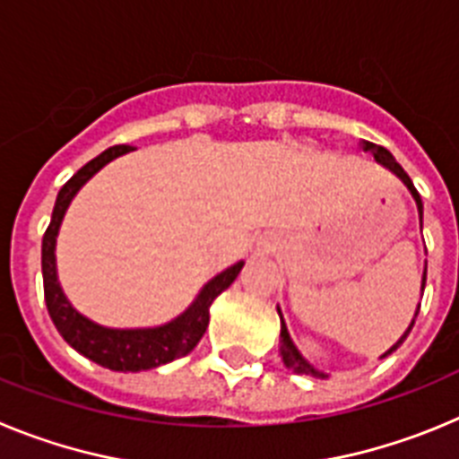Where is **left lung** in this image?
I'll list each match as a JSON object with an SVG mask.
<instances>
[{
    "label": "left lung",
    "instance_id": "8db88e82",
    "mask_svg": "<svg viewBox=\"0 0 459 459\" xmlns=\"http://www.w3.org/2000/svg\"><path fill=\"white\" fill-rule=\"evenodd\" d=\"M363 149H366V152H375V160H377V163H381V165H384V168H388V169H391V172H395L397 177H400V179H403L404 184H407V188L411 190V195H413V200H416V204H419L420 221H423V202H420L419 190L413 188L411 179H409V174L403 169V165L397 163V160H395V158H393V153L388 152V149L377 147V144H372V142H366V144H363ZM425 275H428V273H423V287H425ZM419 310H420V306H419ZM419 310H416V317H419ZM413 322H416V319H413ZM413 322H411V326H413ZM411 326H409L407 331H404L403 338L397 340L395 347H391V350H388L384 356H388L393 350H397V347H400V344L404 342V338H407V335H409ZM280 344H282V359H285V363L291 368V370H294V372H306V375H319V372H315L310 366H307L306 359H303V356L299 354V351H296L294 344H291L290 333H287V326H285V322H282V315H280ZM319 377H324V375H319Z\"/></svg>",
    "mask_w": 459,
    "mask_h": 459
}]
</instances>
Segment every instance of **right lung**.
I'll list each match as a JSON object with an SVG mask.
<instances>
[{
  "label": "right lung",
  "instance_id": "add662e5",
  "mask_svg": "<svg viewBox=\"0 0 459 459\" xmlns=\"http://www.w3.org/2000/svg\"><path fill=\"white\" fill-rule=\"evenodd\" d=\"M128 144H117L89 160L84 168L73 174L71 179L62 186L56 195L55 209H52V221L43 234V246H40V266H43V294H46V306L50 312L52 324L62 338L71 344L73 350L87 356L89 360L99 366L119 372H140L149 368H158L169 363L174 359L190 354L195 344L200 342L209 326V306L213 303L221 291L232 285L238 271L243 269V262L234 264L232 269L222 271L221 275L211 280L209 285L200 291L197 301L188 310L160 328H137V331H115V328H103L99 324L89 322L78 310H73L66 301L62 287L56 282L55 271V238L62 225L64 211L71 204L73 195L78 193L80 186L99 172L105 163L121 153L131 152Z\"/></svg>",
  "mask_w": 459,
  "mask_h": 459
}]
</instances>
